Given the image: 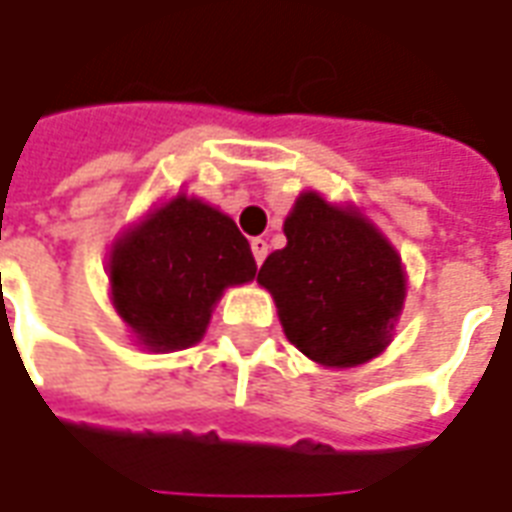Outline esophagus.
<instances>
[{"label": "esophagus", "mask_w": 512, "mask_h": 512, "mask_svg": "<svg viewBox=\"0 0 512 512\" xmlns=\"http://www.w3.org/2000/svg\"><path fill=\"white\" fill-rule=\"evenodd\" d=\"M250 250H253V259H256V265H262L267 256V242L265 239H253L250 242Z\"/></svg>", "instance_id": "obj_1"}]
</instances>
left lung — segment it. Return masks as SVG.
Masks as SVG:
<instances>
[{"instance_id":"8db88e82","label":"left lung","mask_w":512,"mask_h":512,"mask_svg":"<svg viewBox=\"0 0 512 512\" xmlns=\"http://www.w3.org/2000/svg\"><path fill=\"white\" fill-rule=\"evenodd\" d=\"M259 282L273 293L285 336L313 362L353 367L379 356L404 302L402 259L359 213L299 196Z\"/></svg>"}]
</instances>
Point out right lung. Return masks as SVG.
<instances>
[{"mask_svg":"<svg viewBox=\"0 0 512 512\" xmlns=\"http://www.w3.org/2000/svg\"><path fill=\"white\" fill-rule=\"evenodd\" d=\"M253 276V253L233 219L187 196L133 227L110 256L113 305L150 350L199 342L222 290Z\"/></svg>","mask_w":512,"mask_h":512,"instance_id":"obj_1","label":"right lung"}]
</instances>
